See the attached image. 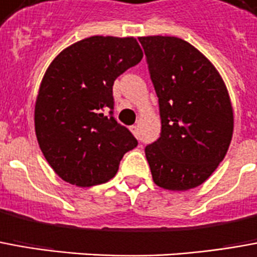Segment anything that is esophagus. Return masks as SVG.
Instances as JSON below:
<instances>
[{
    "mask_svg": "<svg viewBox=\"0 0 257 257\" xmlns=\"http://www.w3.org/2000/svg\"><path fill=\"white\" fill-rule=\"evenodd\" d=\"M131 132H132V134L135 135V136H138V132H139V128H138V125H132V126H131Z\"/></svg>",
    "mask_w": 257,
    "mask_h": 257,
    "instance_id": "1",
    "label": "esophagus"
}]
</instances>
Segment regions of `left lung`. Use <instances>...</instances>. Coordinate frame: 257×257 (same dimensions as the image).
I'll return each instance as SVG.
<instances>
[{
    "label": "left lung",
    "instance_id": "8db88e82",
    "mask_svg": "<svg viewBox=\"0 0 257 257\" xmlns=\"http://www.w3.org/2000/svg\"><path fill=\"white\" fill-rule=\"evenodd\" d=\"M159 97L161 134L145 149L154 184L188 191L216 171L231 145L234 110L211 61L172 36L139 37Z\"/></svg>",
    "mask_w": 257,
    "mask_h": 257
}]
</instances>
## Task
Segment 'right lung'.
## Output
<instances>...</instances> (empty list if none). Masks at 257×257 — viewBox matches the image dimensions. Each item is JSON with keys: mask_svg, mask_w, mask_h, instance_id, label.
Instances as JSON below:
<instances>
[{"mask_svg": "<svg viewBox=\"0 0 257 257\" xmlns=\"http://www.w3.org/2000/svg\"><path fill=\"white\" fill-rule=\"evenodd\" d=\"M143 58L135 37L91 36L64 48L41 79L35 105L40 150L54 172L89 188L110 181L138 141L112 116V85Z\"/></svg>", "mask_w": 257, "mask_h": 257, "instance_id": "right-lung-1", "label": "right lung"}]
</instances>
